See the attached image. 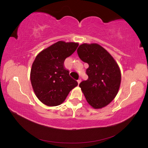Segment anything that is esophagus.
I'll list each match as a JSON object with an SVG mask.
<instances>
[{
  "instance_id": "esophagus-1",
  "label": "esophagus",
  "mask_w": 148,
  "mask_h": 148,
  "mask_svg": "<svg viewBox=\"0 0 148 148\" xmlns=\"http://www.w3.org/2000/svg\"><path fill=\"white\" fill-rule=\"evenodd\" d=\"M81 81H82V80H81V79H79L78 80H77V83H78V84H80V82H81Z\"/></svg>"
}]
</instances>
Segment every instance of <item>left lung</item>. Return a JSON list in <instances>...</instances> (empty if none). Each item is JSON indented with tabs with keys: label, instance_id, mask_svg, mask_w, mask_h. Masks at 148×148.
<instances>
[{
	"label": "left lung",
	"instance_id": "obj_1",
	"mask_svg": "<svg viewBox=\"0 0 148 148\" xmlns=\"http://www.w3.org/2000/svg\"><path fill=\"white\" fill-rule=\"evenodd\" d=\"M77 53L82 61L89 64L88 79L79 84L87 102L95 109L109 104L118 92L121 74L117 62L98 44H82Z\"/></svg>",
	"mask_w": 148,
	"mask_h": 148
}]
</instances>
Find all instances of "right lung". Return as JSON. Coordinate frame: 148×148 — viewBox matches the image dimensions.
<instances>
[{"label":"right lung","instance_id":"1","mask_svg":"<svg viewBox=\"0 0 148 148\" xmlns=\"http://www.w3.org/2000/svg\"><path fill=\"white\" fill-rule=\"evenodd\" d=\"M79 44L59 41L37 55L31 70V82L37 98L48 106L61 104L77 82L69 76L64 61Z\"/></svg>","mask_w":148,"mask_h":148}]
</instances>
